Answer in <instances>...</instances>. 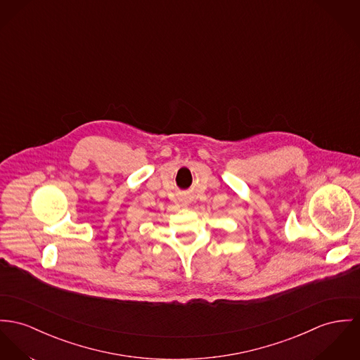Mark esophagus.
Segmentation results:
<instances>
[{"label":"esophagus","mask_w":360,"mask_h":360,"mask_svg":"<svg viewBox=\"0 0 360 360\" xmlns=\"http://www.w3.org/2000/svg\"><path fill=\"white\" fill-rule=\"evenodd\" d=\"M184 205H188V204H186V202H184Z\"/></svg>","instance_id":"34e87169"}]
</instances>
